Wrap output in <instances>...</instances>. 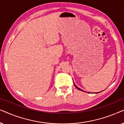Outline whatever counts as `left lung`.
I'll list each match as a JSON object with an SVG mask.
<instances>
[{"label":"left lung","instance_id":"8db88e82","mask_svg":"<svg viewBox=\"0 0 124 124\" xmlns=\"http://www.w3.org/2000/svg\"><path fill=\"white\" fill-rule=\"evenodd\" d=\"M74 85H75V87H76V88H77L78 89V90H80V91H83V92H85V91H83V90H82V89L79 88L78 87H77V85H75V83H74ZM88 93H90V92H88ZM98 93H99V92H98Z\"/></svg>","mask_w":124,"mask_h":124}]
</instances>
